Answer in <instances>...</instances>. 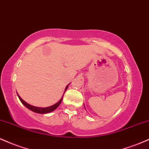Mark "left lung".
Segmentation results:
<instances>
[{
	"label": "left lung",
	"mask_w": 149,
	"mask_h": 149,
	"mask_svg": "<svg viewBox=\"0 0 149 149\" xmlns=\"http://www.w3.org/2000/svg\"><path fill=\"white\" fill-rule=\"evenodd\" d=\"M84 106H85V105H84Z\"/></svg>",
	"instance_id": "obj_1"
}]
</instances>
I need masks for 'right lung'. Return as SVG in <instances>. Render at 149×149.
I'll list each match as a JSON object with an SVG mask.
<instances>
[{
    "label": "right lung",
    "mask_w": 149,
    "mask_h": 149,
    "mask_svg": "<svg viewBox=\"0 0 149 149\" xmlns=\"http://www.w3.org/2000/svg\"><path fill=\"white\" fill-rule=\"evenodd\" d=\"M68 87H69V85H67V86L66 87V88H65V92H66V90H67ZM18 97L19 99V100L21 101V102L22 104H24V105L26 107L28 108L31 111H32L35 112V113H49V112H52L54 110H55L57 108L59 107V104H61V101L63 100V96L61 98V100L59 101V102H57V103H56L55 104H54V105L52 106H50V107H45V108H41V107H34V106H32L31 105V104L26 103V102H25V101H24L21 97H19V95H18Z\"/></svg>",
    "instance_id": "right-lung-1"
}]
</instances>
